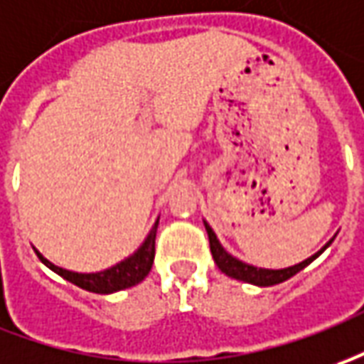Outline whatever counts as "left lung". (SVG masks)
<instances>
[{
  "label": "left lung",
  "mask_w": 364,
  "mask_h": 364,
  "mask_svg": "<svg viewBox=\"0 0 364 364\" xmlns=\"http://www.w3.org/2000/svg\"><path fill=\"white\" fill-rule=\"evenodd\" d=\"M205 229H207V235H209V247H211V255H213L215 263L217 267L223 271L225 275L233 277L237 281H245V283H251V285H259V287H271V285H279V283H283L287 279H291L293 275H296L299 271H303L306 265H311L315 259H317L318 255L323 253L325 249H327L331 241H328L318 253H315L313 257H309L305 259L303 263H299V265L293 267H287V269H259V267L253 265H247L243 261H239V259H235L233 255H229L225 251L221 243H219V239H217V235L213 233V229L209 227V225L205 223Z\"/></svg>",
  "instance_id": "obj_1"
}]
</instances>
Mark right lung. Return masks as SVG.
I'll return each instance as SVG.
<instances>
[{"mask_svg":"<svg viewBox=\"0 0 364 364\" xmlns=\"http://www.w3.org/2000/svg\"><path fill=\"white\" fill-rule=\"evenodd\" d=\"M157 225H159V221L153 225V229L147 235L145 243L141 245L139 249L131 255L129 259H125V261H121L115 267L105 269L101 273H73V271H68V269H61V267L49 263L41 253H37V251L36 253L51 271H55L58 275L68 279L69 283L81 287L85 291H91V293L107 295V293H115V291H121V289L137 285V283H141L145 277L149 275L153 259H155V233H157Z\"/></svg>","mask_w":364,"mask_h":364,"instance_id":"1","label":"right lung"}]
</instances>
